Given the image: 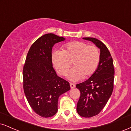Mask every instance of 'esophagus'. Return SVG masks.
Masks as SVG:
<instances>
[{
    "mask_svg": "<svg viewBox=\"0 0 131 131\" xmlns=\"http://www.w3.org/2000/svg\"><path fill=\"white\" fill-rule=\"evenodd\" d=\"M70 88L71 89H74L75 88V84L73 83H70Z\"/></svg>",
    "mask_w": 131,
    "mask_h": 131,
    "instance_id": "34e87169",
    "label": "esophagus"
}]
</instances>
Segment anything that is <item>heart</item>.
I'll return each instance as SVG.
<instances>
[{
	"mask_svg": "<svg viewBox=\"0 0 131 131\" xmlns=\"http://www.w3.org/2000/svg\"><path fill=\"white\" fill-rule=\"evenodd\" d=\"M51 61L58 73L62 76L67 75L73 62L75 67L70 70L69 78L76 81L95 73L99 65L100 53L95 46L73 41L67 43L63 50L54 51Z\"/></svg>",
	"mask_w": 131,
	"mask_h": 131,
	"instance_id": "obj_1",
	"label": "heart"
}]
</instances>
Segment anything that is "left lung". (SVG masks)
<instances>
[{
  "instance_id": "8db88e82",
  "label": "left lung",
  "mask_w": 131,
  "mask_h": 131,
  "mask_svg": "<svg viewBox=\"0 0 131 131\" xmlns=\"http://www.w3.org/2000/svg\"><path fill=\"white\" fill-rule=\"evenodd\" d=\"M94 43L100 49V61L96 70L88 80L77 84L80 96L77 111L81 117L89 118L102 111L114 89V67L109 50L102 42L94 38H83Z\"/></svg>"
}]
</instances>
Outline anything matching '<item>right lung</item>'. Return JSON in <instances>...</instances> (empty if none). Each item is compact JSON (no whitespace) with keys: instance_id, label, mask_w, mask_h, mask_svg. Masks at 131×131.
Listing matches in <instances>:
<instances>
[{"instance_id":"1","label":"right lung","mask_w":131,"mask_h":131,"mask_svg":"<svg viewBox=\"0 0 131 131\" xmlns=\"http://www.w3.org/2000/svg\"><path fill=\"white\" fill-rule=\"evenodd\" d=\"M66 39L53 33L38 38L29 50L23 69V87L34 112L42 117L55 115L61 95L70 89L68 81L58 77L53 69L51 50Z\"/></svg>"}]
</instances>
